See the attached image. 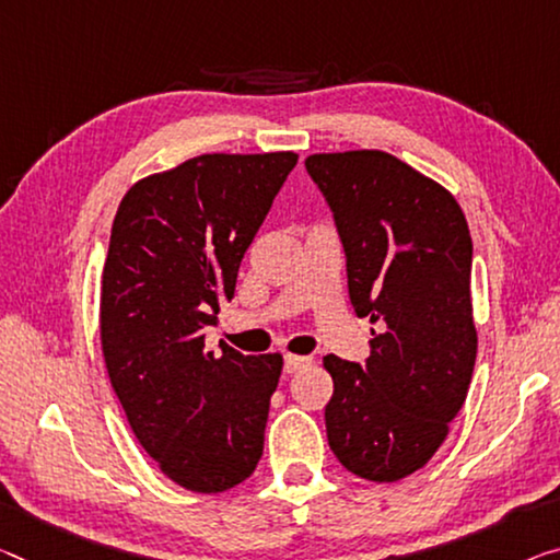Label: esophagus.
I'll return each mask as SVG.
<instances>
[{
  "label": "esophagus",
  "mask_w": 560,
  "mask_h": 560,
  "mask_svg": "<svg viewBox=\"0 0 560 560\" xmlns=\"http://www.w3.org/2000/svg\"><path fill=\"white\" fill-rule=\"evenodd\" d=\"M313 363V358L310 355H285V363H282V368H285V373L290 375V373H295V370H300V368H305V365H310Z\"/></svg>",
  "instance_id": "34e87169"
}]
</instances>
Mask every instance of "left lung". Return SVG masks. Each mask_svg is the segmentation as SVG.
I'll return each mask as SVG.
<instances>
[{
  "mask_svg": "<svg viewBox=\"0 0 560 560\" xmlns=\"http://www.w3.org/2000/svg\"><path fill=\"white\" fill-rule=\"evenodd\" d=\"M358 317L381 323L365 365L325 355L328 443L350 472L393 483L423 468L468 395L472 240L455 197L381 150L310 154Z\"/></svg>",
  "mask_w": 560,
  "mask_h": 560,
  "instance_id": "8db88e82",
  "label": "left lung"
}]
</instances>
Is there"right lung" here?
I'll use <instances>...</instances> for the list:
<instances>
[{"label":"right lung","instance_id":"1","mask_svg":"<svg viewBox=\"0 0 560 560\" xmlns=\"http://www.w3.org/2000/svg\"><path fill=\"white\" fill-rule=\"evenodd\" d=\"M298 165L295 152L200 154L130 187L112 222L100 335L137 441L195 493H222L262 455L282 355L205 350L220 300Z\"/></svg>","mask_w":560,"mask_h":560}]
</instances>
